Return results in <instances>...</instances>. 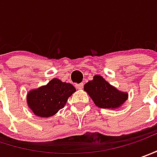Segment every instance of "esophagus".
I'll use <instances>...</instances> for the list:
<instances>
[{"instance_id":"esophagus-1","label":"esophagus","mask_w":157,"mask_h":157,"mask_svg":"<svg viewBox=\"0 0 157 157\" xmlns=\"http://www.w3.org/2000/svg\"><path fill=\"white\" fill-rule=\"evenodd\" d=\"M75 87H76V89H78V90H82V89L83 88V83L82 82V83L76 84V85H75Z\"/></svg>"}]
</instances>
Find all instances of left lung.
Here are the masks:
<instances>
[{"mask_svg": "<svg viewBox=\"0 0 157 157\" xmlns=\"http://www.w3.org/2000/svg\"><path fill=\"white\" fill-rule=\"evenodd\" d=\"M85 90L95 105L103 109H117L128 98L126 92L118 90L100 75H95L92 81L84 85Z\"/></svg>", "mask_w": 157, "mask_h": 157, "instance_id": "left-lung-1", "label": "left lung"}]
</instances>
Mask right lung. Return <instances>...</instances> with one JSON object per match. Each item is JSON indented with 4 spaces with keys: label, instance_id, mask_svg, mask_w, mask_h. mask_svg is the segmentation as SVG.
I'll return each mask as SVG.
<instances>
[{
    "label": "right lung",
    "instance_id": "right-lung-1",
    "mask_svg": "<svg viewBox=\"0 0 157 157\" xmlns=\"http://www.w3.org/2000/svg\"><path fill=\"white\" fill-rule=\"evenodd\" d=\"M75 88L70 83L54 78L46 85L32 90L27 94V104L35 115L41 118L53 116L62 109Z\"/></svg>",
    "mask_w": 157,
    "mask_h": 157
}]
</instances>
